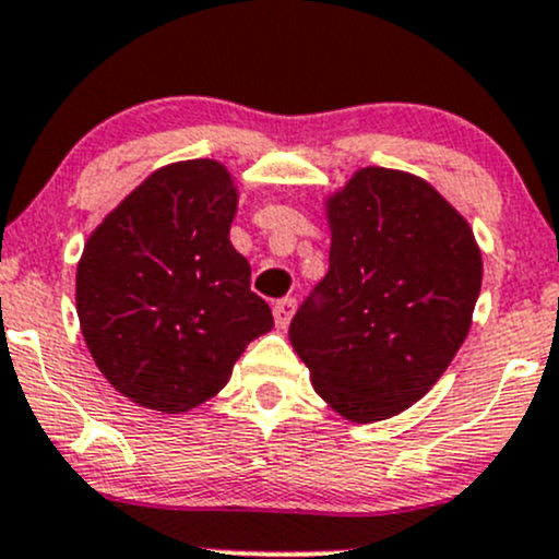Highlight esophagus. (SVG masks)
<instances>
[{
    "label": "esophagus",
    "instance_id": "34e87169",
    "mask_svg": "<svg viewBox=\"0 0 559 559\" xmlns=\"http://www.w3.org/2000/svg\"><path fill=\"white\" fill-rule=\"evenodd\" d=\"M293 314H296V298H282V301L274 304V322H277L280 330L290 325Z\"/></svg>",
    "mask_w": 559,
    "mask_h": 559
}]
</instances>
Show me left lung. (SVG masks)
I'll list each match as a JSON object with an SVG mask.
<instances>
[{"instance_id": "8db88e82", "label": "left lung", "mask_w": 559, "mask_h": 559, "mask_svg": "<svg viewBox=\"0 0 559 559\" xmlns=\"http://www.w3.org/2000/svg\"><path fill=\"white\" fill-rule=\"evenodd\" d=\"M330 269L290 322L314 392L352 424L407 411L472 328L483 253L424 178L359 167L325 200Z\"/></svg>"}]
</instances>
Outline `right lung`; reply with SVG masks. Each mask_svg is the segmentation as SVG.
Masks as SVG:
<instances>
[{
  "instance_id": "obj_1",
  "label": "right lung",
  "mask_w": 559,
  "mask_h": 559,
  "mask_svg": "<svg viewBox=\"0 0 559 559\" xmlns=\"http://www.w3.org/2000/svg\"><path fill=\"white\" fill-rule=\"evenodd\" d=\"M239 191L218 159L159 167L95 226L76 263L85 344L122 397L189 413L274 328L229 239Z\"/></svg>"
}]
</instances>
